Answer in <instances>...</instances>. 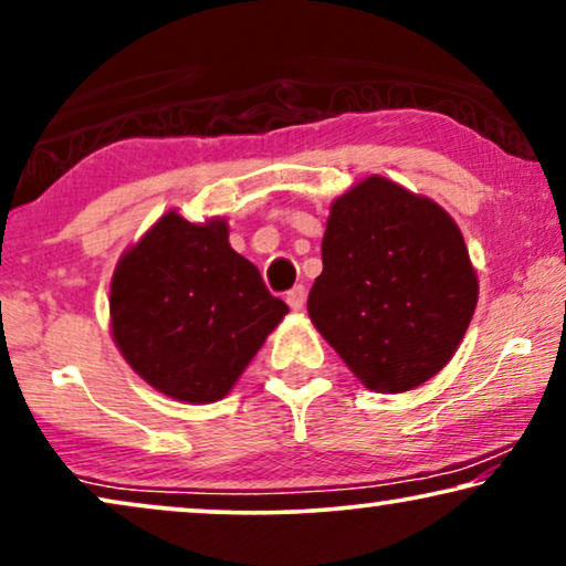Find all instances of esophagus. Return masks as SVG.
<instances>
[{
	"label": "esophagus",
	"mask_w": 566,
	"mask_h": 566,
	"mask_svg": "<svg viewBox=\"0 0 566 566\" xmlns=\"http://www.w3.org/2000/svg\"><path fill=\"white\" fill-rule=\"evenodd\" d=\"M285 301H289V306L293 308V312H301V308H304V301H306L304 285H293V289L285 293Z\"/></svg>",
	"instance_id": "34e87169"
}]
</instances>
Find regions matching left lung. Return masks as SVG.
<instances>
[{
    "instance_id": "8db88e82",
    "label": "left lung",
    "mask_w": 566,
    "mask_h": 566,
    "mask_svg": "<svg viewBox=\"0 0 566 566\" xmlns=\"http://www.w3.org/2000/svg\"><path fill=\"white\" fill-rule=\"evenodd\" d=\"M322 262L308 316L368 389L409 391L453 358L479 285L438 203L368 177L332 203Z\"/></svg>"
}]
</instances>
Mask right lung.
I'll list each match as a JSON object with an SVG mask.
<instances>
[{
	"label": "right lung",
	"mask_w": 566,
	"mask_h": 566,
	"mask_svg": "<svg viewBox=\"0 0 566 566\" xmlns=\"http://www.w3.org/2000/svg\"><path fill=\"white\" fill-rule=\"evenodd\" d=\"M285 314L260 270L231 250L221 219L161 216L111 283L123 358L154 389L192 405L227 397Z\"/></svg>",
	"instance_id": "1"
}]
</instances>
